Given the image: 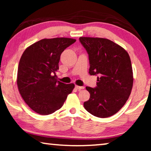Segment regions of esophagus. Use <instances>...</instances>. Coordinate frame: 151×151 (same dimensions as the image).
Listing matches in <instances>:
<instances>
[{
  "mask_svg": "<svg viewBox=\"0 0 151 151\" xmlns=\"http://www.w3.org/2000/svg\"><path fill=\"white\" fill-rule=\"evenodd\" d=\"M76 88L78 90H81V89H84V86H78V85H76Z\"/></svg>",
  "mask_w": 151,
  "mask_h": 151,
  "instance_id": "esophagus-1",
  "label": "esophagus"
}]
</instances>
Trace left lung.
Here are the masks:
<instances>
[{"mask_svg":"<svg viewBox=\"0 0 151 151\" xmlns=\"http://www.w3.org/2000/svg\"><path fill=\"white\" fill-rule=\"evenodd\" d=\"M87 51L90 75L97 76L96 88L86 86L90 98L84 107L94 116L108 117L118 112L131 93L133 74L127 51L109 39L80 37Z\"/></svg>","mask_w":151,"mask_h":151,"instance_id":"8db88e82","label":"left lung"}]
</instances>
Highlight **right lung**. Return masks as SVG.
I'll use <instances>...</instances> for the list:
<instances>
[{"mask_svg":"<svg viewBox=\"0 0 151 151\" xmlns=\"http://www.w3.org/2000/svg\"><path fill=\"white\" fill-rule=\"evenodd\" d=\"M76 41L69 38H45L28 47L20 58L17 85L24 102L40 115L63 106L75 84L58 81L55 72L64 50Z\"/></svg>","mask_w":151,"mask_h":151,"instance_id":"right-lung-1","label":"right lung"}]
</instances>
